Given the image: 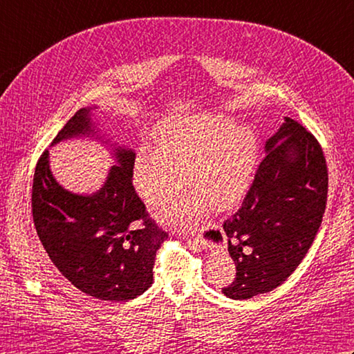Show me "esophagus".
<instances>
[{"label":"esophagus","instance_id":"esophagus-1","mask_svg":"<svg viewBox=\"0 0 354 354\" xmlns=\"http://www.w3.org/2000/svg\"><path fill=\"white\" fill-rule=\"evenodd\" d=\"M187 239H189V237H187ZM190 240H192V239H190ZM193 240H196V242H201L202 245L205 243V237H204V234H198V237H196V239H193Z\"/></svg>","mask_w":354,"mask_h":354}]
</instances>
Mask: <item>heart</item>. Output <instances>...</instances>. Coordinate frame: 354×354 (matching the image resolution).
Instances as JSON below:
<instances>
[{"instance_id": "heart-1", "label": "heart", "mask_w": 354, "mask_h": 354, "mask_svg": "<svg viewBox=\"0 0 354 354\" xmlns=\"http://www.w3.org/2000/svg\"><path fill=\"white\" fill-rule=\"evenodd\" d=\"M156 150L140 147L132 164L138 194L150 207H161L181 194L189 175L192 196L173 201L164 219L181 228L196 225L208 212L237 207L250 192L259 142L250 127H236L223 115L178 120L156 132Z\"/></svg>"}]
</instances>
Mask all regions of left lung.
I'll return each mask as SVG.
<instances>
[{
  "instance_id": "obj_1",
  "label": "left lung",
  "mask_w": 354,
  "mask_h": 354,
  "mask_svg": "<svg viewBox=\"0 0 354 354\" xmlns=\"http://www.w3.org/2000/svg\"><path fill=\"white\" fill-rule=\"evenodd\" d=\"M327 192L321 145L304 126L286 117L266 141V155L242 205L223 222L236 263L234 280L222 288L225 295L246 299L288 280L321 227Z\"/></svg>"
}]
</instances>
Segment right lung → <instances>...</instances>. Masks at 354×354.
Segmentation results:
<instances>
[{
    "label": "right lung",
    "instance_id": "obj_1",
    "mask_svg": "<svg viewBox=\"0 0 354 354\" xmlns=\"http://www.w3.org/2000/svg\"><path fill=\"white\" fill-rule=\"evenodd\" d=\"M89 109H79L53 142L88 133ZM106 184L93 196L64 190L37 160L32 213L37 236L61 274L82 292L104 301H127L153 281L155 255L167 236L150 217L132 185V150L118 149Z\"/></svg>",
    "mask_w": 354,
    "mask_h": 354
}]
</instances>
